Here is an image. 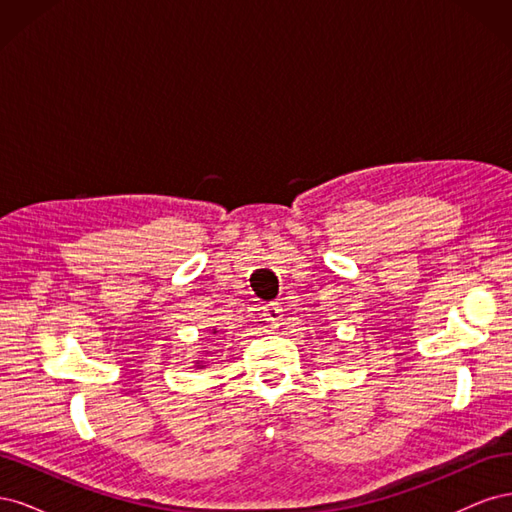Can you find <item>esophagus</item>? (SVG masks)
Wrapping results in <instances>:
<instances>
[{"instance_id": "1", "label": "esophagus", "mask_w": 512, "mask_h": 512, "mask_svg": "<svg viewBox=\"0 0 512 512\" xmlns=\"http://www.w3.org/2000/svg\"><path fill=\"white\" fill-rule=\"evenodd\" d=\"M265 320L269 322V327H280L282 320H284V309L280 303H271L265 307Z\"/></svg>"}]
</instances>
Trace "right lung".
I'll return each instance as SVG.
<instances>
[{"mask_svg":"<svg viewBox=\"0 0 512 512\" xmlns=\"http://www.w3.org/2000/svg\"><path fill=\"white\" fill-rule=\"evenodd\" d=\"M215 335H218V331L213 329V331H211V339H215ZM203 354L207 356V352H205V350H203ZM194 365H196V369H205V361H196Z\"/></svg>","mask_w":512,"mask_h":512,"instance_id":"add662e5","label":"right lung"}]
</instances>
